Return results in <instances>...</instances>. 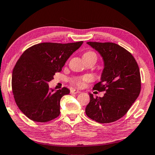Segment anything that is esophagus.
<instances>
[{
  "instance_id": "obj_1",
  "label": "esophagus",
  "mask_w": 155,
  "mask_h": 155,
  "mask_svg": "<svg viewBox=\"0 0 155 155\" xmlns=\"http://www.w3.org/2000/svg\"><path fill=\"white\" fill-rule=\"evenodd\" d=\"M81 91H78V90H73L70 91V94H78V93H80Z\"/></svg>"
}]
</instances>
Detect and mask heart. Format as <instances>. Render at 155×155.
<instances>
[{"instance_id": "b5f03b06", "label": "heart", "mask_w": 155, "mask_h": 155, "mask_svg": "<svg viewBox=\"0 0 155 155\" xmlns=\"http://www.w3.org/2000/svg\"><path fill=\"white\" fill-rule=\"evenodd\" d=\"M83 57H97L96 54L95 52L91 51H87L85 52L83 54ZM90 80V77L88 75H85L83 76V77H76L74 79L72 80L73 83H74L76 85L78 86V87H82V86L84 85V83L85 82H87Z\"/></svg>"}]
</instances>
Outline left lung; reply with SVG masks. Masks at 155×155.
<instances>
[{
    "mask_svg": "<svg viewBox=\"0 0 155 155\" xmlns=\"http://www.w3.org/2000/svg\"><path fill=\"white\" fill-rule=\"evenodd\" d=\"M104 60V68L101 81L93 89L105 91L103 97L94 98L86 107V115L99 123L117 121L127 114L140 95V68L133 56L127 50L112 42L88 41Z\"/></svg>",
    "mask_w": 155,
    "mask_h": 155,
    "instance_id": "left-lung-1",
    "label": "left lung"
}]
</instances>
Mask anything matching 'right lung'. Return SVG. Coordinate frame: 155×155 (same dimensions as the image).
<instances>
[{
  "mask_svg": "<svg viewBox=\"0 0 155 155\" xmlns=\"http://www.w3.org/2000/svg\"><path fill=\"white\" fill-rule=\"evenodd\" d=\"M83 43L38 44L18 60L12 72V92L18 108L30 120L47 122L59 116L60 101L70 90L63 87L54 91L48 83Z\"/></svg>",
  "mask_w": 155,
  "mask_h": 155,
  "instance_id": "right-lung-1",
  "label": "right lung"
}]
</instances>
